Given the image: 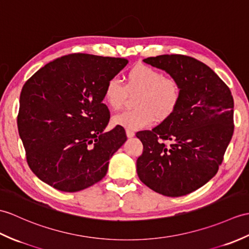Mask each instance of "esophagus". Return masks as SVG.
I'll return each mask as SVG.
<instances>
[{
    "instance_id": "1",
    "label": "esophagus",
    "mask_w": 249,
    "mask_h": 249,
    "mask_svg": "<svg viewBox=\"0 0 249 249\" xmlns=\"http://www.w3.org/2000/svg\"><path fill=\"white\" fill-rule=\"evenodd\" d=\"M126 136L127 138H132L135 136V132L130 129H126Z\"/></svg>"
}]
</instances>
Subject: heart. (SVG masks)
<instances>
[{
	"label": "heart",
	"mask_w": 249,
	"mask_h": 249,
	"mask_svg": "<svg viewBox=\"0 0 249 249\" xmlns=\"http://www.w3.org/2000/svg\"><path fill=\"white\" fill-rule=\"evenodd\" d=\"M125 87L117 78H110L104 88V100L107 105L118 110L124 105L129 93L139 92L135 100L134 110L114 115V125L126 129L138 130L152 125L155 120L163 121L175 111L181 91L178 82L173 77L146 65H136L126 74Z\"/></svg>",
	"instance_id": "obj_1"
}]
</instances>
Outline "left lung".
Instances as JSON below:
<instances>
[{
  "mask_svg": "<svg viewBox=\"0 0 249 249\" xmlns=\"http://www.w3.org/2000/svg\"><path fill=\"white\" fill-rule=\"evenodd\" d=\"M143 61L175 78L181 96L171 117L137 132L143 144L137 173L155 192L179 197L217 173L233 135V97L212 69L192 57L160 55Z\"/></svg>",
  "mask_w": 249,
  "mask_h": 249,
  "instance_id": "1",
  "label": "left lung"
}]
</instances>
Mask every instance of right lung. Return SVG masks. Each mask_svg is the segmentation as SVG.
<instances>
[{"label": "right lung", "mask_w": 249, "mask_h": 249, "mask_svg": "<svg viewBox=\"0 0 249 249\" xmlns=\"http://www.w3.org/2000/svg\"><path fill=\"white\" fill-rule=\"evenodd\" d=\"M128 63L90 54L62 56L23 86L18 130L27 163L40 180L77 192L105 177L109 159L127 140L122 126L104 131L110 114L104 88Z\"/></svg>", "instance_id": "add662e5"}]
</instances>
